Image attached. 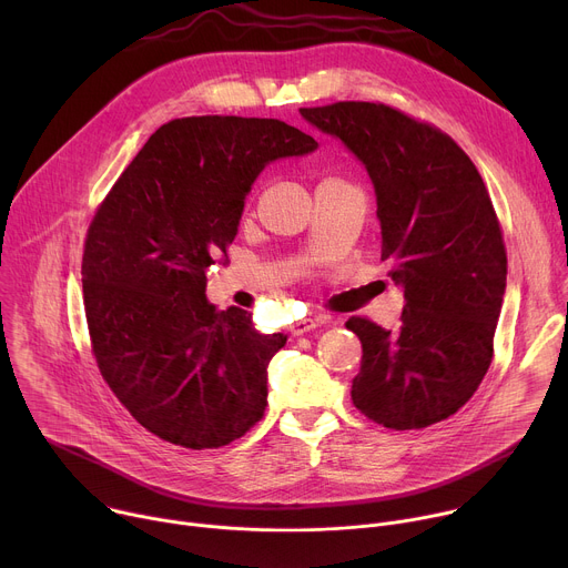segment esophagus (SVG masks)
I'll return each instance as SVG.
<instances>
[{
    "mask_svg": "<svg viewBox=\"0 0 568 568\" xmlns=\"http://www.w3.org/2000/svg\"><path fill=\"white\" fill-rule=\"evenodd\" d=\"M321 323H326V318H321V316H314V318H298V321H294L292 326H290V333L298 337V335H305V333L318 328Z\"/></svg>",
    "mask_w": 568,
    "mask_h": 568,
    "instance_id": "34e87169",
    "label": "esophagus"
}]
</instances>
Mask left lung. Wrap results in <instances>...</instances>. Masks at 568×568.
Returning a JSON list of instances; mask_svg holds the SVG:
<instances>
[{"instance_id": "1", "label": "left lung", "mask_w": 568, "mask_h": 568, "mask_svg": "<svg viewBox=\"0 0 568 568\" xmlns=\"http://www.w3.org/2000/svg\"><path fill=\"white\" fill-rule=\"evenodd\" d=\"M301 114L368 171L382 261L404 287L395 333L346 321L362 342L353 404L388 429L436 425L474 395L495 353L508 256L490 193L449 134L395 108L339 101Z\"/></svg>"}]
</instances>
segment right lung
<instances>
[{
    "label": "right lung",
    "mask_w": 568,
    "mask_h": 568,
    "mask_svg": "<svg viewBox=\"0 0 568 568\" xmlns=\"http://www.w3.org/2000/svg\"><path fill=\"white\" fill-rule=\"evenodd\" d=\"M318 143L278 121L186 116L161 125L101 202L85 237L92 355L132 418L161 440L213 449L267 407V364L287 335L206 301L247 193L274 159Z\"/></svg>",
    "instance_id": "right-lung-1"
}]
</instances>
